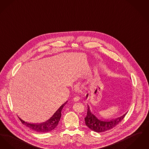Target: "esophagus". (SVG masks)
<instances>
[{
    "mask_svg": "<svg viewBox=\"0 0 149 149\" xmlns=\"http://www.w3.org/2000/svg\"><path fill=\"white\" fill-rule=\"evenodd\" d=\"M79 99H80V97H78V96H76L73 98V101L74 102H77L79 100Z\"/></svg>",
    "mask_w": 149,
    "mask_h": 149,
    "instance_id": "1",
    "label": "esophagus"
}]
</instances>
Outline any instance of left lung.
<instances>
[{
	"mask_svg": "<svg viewBox=\"0 0 149 149\" xmlns=\"http://www.w3.org/2000/svg\"><path fill=\"white\" fill-rule=\"evenodd\" d=\"M88 94L86 97H88ZM126 115V113L122 116L111 120H103L97 118L92 113L90 106L87 105V113L84 118L86 126L91 130L96 132H102L112 129L120 123Z\"/></svg>",
	"mask_w": 149,
	"mask_h": 149,
	"instance_id": "8db88e82",
	"label": "left lung"
}]
</instances>
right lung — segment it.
<instances>
[{
    "label": "right lung",
    "instance_id": "right-lung-1",
    "mask_svg": "<svg viewBox=\"0 0 149 149\" xmlns=\"http://www.w3.org/2000/svg\"><path fill=\"white\" fill-rule=\"evenodd\" d=\"M67 102L68 101H66L65 104H63L58 110L56 111L53 115L45 123H29L23 121L19 117V118L22 123L25 125L26 127H29V129L32 130L33 131H35L36 132L40 133H45L50 132L57 126L61 117L62 110L65 105V104L67 103Z\"/></svg>",
    "mask_w": 149,
    "mask_h": 149
}]
</instances>
